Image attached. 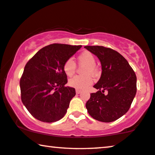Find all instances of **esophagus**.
Wrapping results in <instances>:
<instances>
[{
  "label": "esophagus",
  "instance_id": "1",
  "mask_svg": "<svg viewBox=\"0 0 155 155\" xmlns=\"http://www.w3.org/2000/svg\"><path fill=\"white\" fill-rule=\"evenodd\" d=\"M76 92H77V94H80L81 92V91H80V90L77 89V90H76Z\"/></svg>",
  "mask_w": 155,
  "mask_h": 155
}]
</instances>
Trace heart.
Masks as SVG:
<instances>
[{
    "instance_id": "b5f03b06",
    "label": "heart",
    "mask_w": 155,
    "mask_h": 155,
    "mask_svg": "<svg viewBox=\"0 0 155 155\" xmlns=\"http://www.w3.org/2000/svg\"><path fill=\"white\" fill-rule=\"evenodd\" d=\"M78 60L80 63L86 64L84 73L85 74L95 75L97 69L95 65V58L90 51H84L78 55ZM64 72L69 77L72 76L76 71V63L72 59L69 58L63 64ZM92 78L91 76H76L69 81V85L71 87L78 90L87 89L92 84Z\"/></svg>"
}]
</instances>
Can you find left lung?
<instances>
[{
	"mask_svg": "<svg viewBox=\"0 0 155 155\" xmlns=\"http://www.w3.org/2000/svg\"><path fill=\"white\" fill-rule=\"evenodd\" d=\"M101 64L100 80L94 85L99 90L91 94L86 102L87 112L104 122L115 121L128 111L137 93V76L127 61L118 52L102 46H85ZM108 92L104 95L103 92Z\"/></svg>",
	"mask_w": 155,
	"mask_h": 155,
	"instance_id": "8db88e82",
	"label": "left lung"
}]
</instances>
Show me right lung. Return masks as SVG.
Segmentation results:
<instances>
[{"label":"right lung","mask_w":155,"mask_h":155,"mask_svg":"<svg viewBox=\"0 0 155 155\" xmlns=\"http://www.w3.org/2000/svg\"><path fill=\"white\" fill-rule=\"evenodd\" d=\"M81 47L52 44L41 48L26 63L20 79L21 97L35 118L54 122L65 115L76 91L65 86L63 64Z\"/></svg>","instance_id":"add662e5"}]
</instances>
